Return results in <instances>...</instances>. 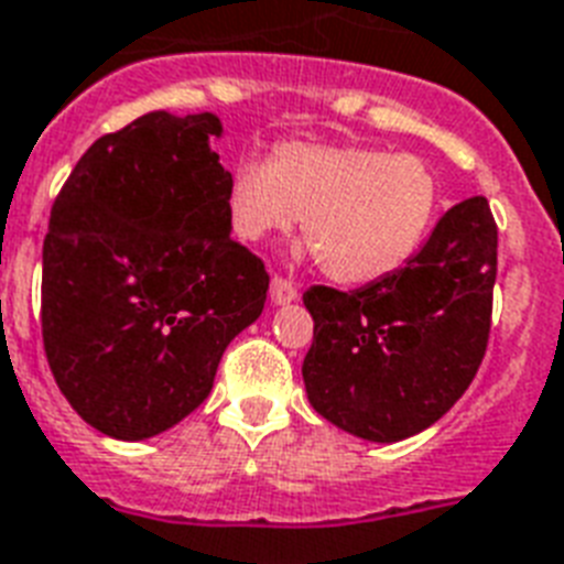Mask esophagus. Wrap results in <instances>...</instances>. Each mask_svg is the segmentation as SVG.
<instances>
[{"instance_id": "obj_1", "label": "esophagus", "mask_w": 564, "mask_h": 564, "mask_svg": "<svg viewBox=\"0 0 564 564\" xmlns=\"http://www.w3.org/2000/svg\"><path fill=\"white\" fill-rule=\"evenodd\" d=\"M274 304H290V301L299 299V290H295V283L281 278V274H274L272 278V290H269Z\"/></svg>"}]
</instances>
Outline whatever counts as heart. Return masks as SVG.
<instances>
[{
    "mask_svg": "<svg viewBox=\"0 0 564 564\" xmlns=\"http://www.w3.org/2000/svg\"><path fill=\"white\" fill-rule=\"evenodd\" d=\"M225 202L239 239L260 242L301 219L334 281L371 283L419 254L442 216L445 187L419 154L360 143H283L269 163H237Z\"/></svg>",
    "mask_w": 564,
    "mask_h": 564,
    "instance_id": "b5f03b06",
    "label": "heart"
}]
</instances>
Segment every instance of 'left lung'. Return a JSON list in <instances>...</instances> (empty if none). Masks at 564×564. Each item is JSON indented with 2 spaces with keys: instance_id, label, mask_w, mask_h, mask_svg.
Here are the masks:
<instances>
[{
  "instance_id": "obj_1",
  "label": "left lung",
  "mask_w": 564,
  "mask_h": 564,
  "mask_svg": "<svg viewBox=\"0 0 564 564\" xmlns=\"http://www.w3.org/2000/svg\"><path fill=\"white\" fill-rule=\"evenodd\" d=\"M495 278L498 225L474 195L389 278L354 292L310 286L313 345L301 375L313 410L369 442H401L436 424L480 369Z\"/></svg>"
}]
</instances>
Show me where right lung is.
Here are the masks:
<instances>
[{
	"label": "right lung",
	"instance_id": "obj_1",
	"mask_svg": "<svg viewBox=\"0 0 564 564\" xmlns=\"http://www.w3.org/2000/svg\"><path fill=\"white\" fill-rule=\"evenodd\" d=\"M213 137V113H145L82 154L48 216V369L110 438L143 442L187 419L230 339L263 313L269 274L230 239V172Z\"/></svg>",
	"mask_w": 564,
	"mask_h": 564
}]
</instances>
